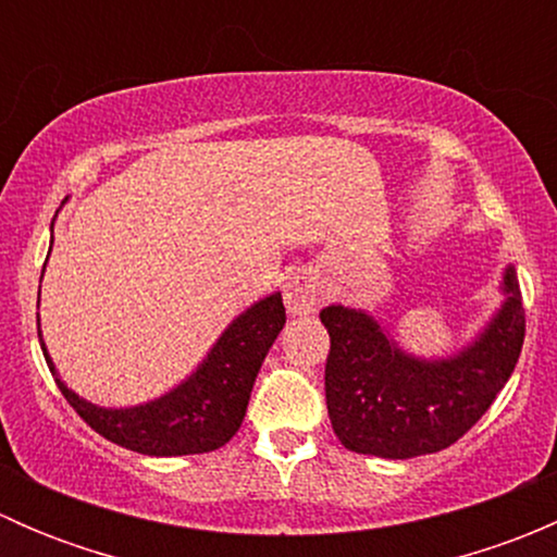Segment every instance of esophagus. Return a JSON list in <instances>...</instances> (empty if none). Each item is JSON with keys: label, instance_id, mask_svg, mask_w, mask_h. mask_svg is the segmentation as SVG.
I'll use <instances>...</instances> for the list:
<instances>
[{"label": "esophagus", "instance_id": "esophagus-1", "mask_svg": "<svg viewBox=\"0 0 557 557\" xmlns=\"http://www.w3.org/2000/svg\"><path fill=\"white\" fill-rule=\"evenodd\" d=\"M285 307L290 314H312L323 305V285L314 277L312 272H296L294 277H288L285 283Z\"/></svg>", "mask_w": 557, "mask_h": 557}]
</instances>
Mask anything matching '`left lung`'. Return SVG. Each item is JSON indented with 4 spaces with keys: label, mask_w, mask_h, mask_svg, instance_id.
<instances>
[{
    "label": "left lung",
    "mask_w": 557,
    "mask_h": 557,
    "mask_svg": "<svg viewBox=\"0 0 557 557\" xmlns=\"http://www.w3.org/2000/svg\"><path fill=\"white\" fill-rule=\"evenodd\" d=\"M504 301L480 334L453 356L420 358L398 347L367 310L329 305L325 404L334 434L352 453L407 460L458 442L493 404L518 363L525 312L518 272L502 277Z\"/></svg>",
    "instance_id": "obj_1"
}]
</instances>
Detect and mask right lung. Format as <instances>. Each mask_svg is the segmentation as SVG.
<instances>
[{
	"label": "right lung",
	"instance_id": "add662e5",
	"mask_svg": "<svg viewBox=\"0 0 557 557\" xmlns=\"http://www.w3.org/2000/svg\"><path fill=\"white\" fill-rule=\"evenodd\" d=\"M283 325V296L280 290H274L226 325L205 361L183 383L153 401L134 404V407H99V404L77 396L59 377V369L48 356L42 339L39 345H42V356L53 372L59 391L97 434L126 450L170 458V455L212 453L237 434L245 420L258 369ZM37 336H42L39 314Z\"/></svg>",
	"mask_w": 557,
	"mask_h": 557
}]
</instances>
